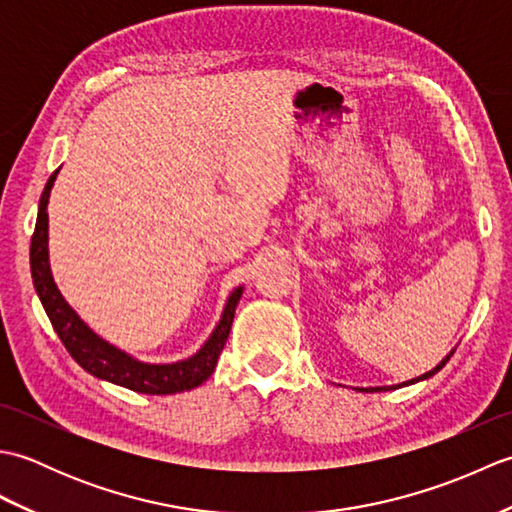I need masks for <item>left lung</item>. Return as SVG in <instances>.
I'll return each instance as SVG.
<instances>
[{
	"label": "left lung",
	"mask_w": 512,
	"mask_h": 512,
	"mask_svg": "<svg viewBox=\"0 0 512 512\" xmlns=\"http://www.w3.org/2000/svg\"><path fill=\"white\" fill-rule=\"evenodd\" d=\"M453 356V352L447 356V358H444V361L440 363V365H436V367H433L431 369V372H427V374H422V376H418V378H411V380H407V383H400V385H391V387H369V389H358V391H389V389H396V387H402V385H413V383H418V380H427V378H431L433 374H438L440 372V369L444 367V365H447V361H449V358Z\"/></svg>",
	"instance_id": "1"
}]
</instances>
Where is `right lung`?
<instances>
[{"instance_id":"1","label":"right lung","mask_w":512,"mask_h":512,"mask_svg":"<svg viewBox=\"0 0 512 512\" xmlns=\"http://www.w3.org/2000/svg\"><path fill=\"white\" fill-rule=\"evenodd\" d=\"M57 173L54 171L46 182V189L41 193L39 200V213H37V224L35 233H32L30 242V273H32V284H35L37 295L41 299V306L46 310L48 319L52 323L54 332L59 334L61 343L70 356L79 363L85 372L92 376L107 380V383L121 385L138 394H154V396H165V394H180V391H189L193 387L202 385L206 378L213 374L217 365V358H220L228 332H231L235 308L242 297L244 288L239 286L231 292L228 297L222 319L215 325L213 334L209 336L198 352H195L187 361L169 363V365H151L136 361L134 356L118 350V347L103 341L99 334H94L88 325H85L79 314H76L68 301L61 297V292L54 284L50 264H48V198L54 180H57Z\"/></svg>"}]
</instances>
